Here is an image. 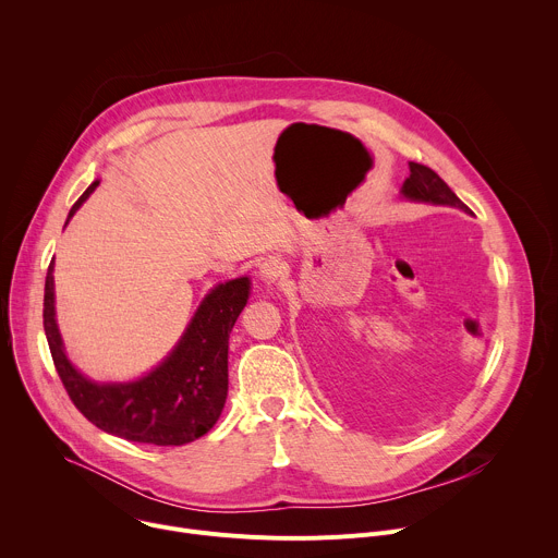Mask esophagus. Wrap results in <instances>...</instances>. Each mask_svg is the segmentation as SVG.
Segmentation results:
<instances>
[{"mask_svg": "<svg viewBox=\"0 0 558 558\" xmlns=\"http://www.w3.org/2000/svg\"><path fill=\"white\" fill-rule=\"evenodd\" d=\"M282 263H280V258H276V256H269V258H265L263 263H260V278L267 282V284H271V282H276V280H280V276H282Z\"/></svg>", "mask_w": 558, "mask_h": 558, "instance_id": "34e87169", "label": "esophagus"}]
</instances>
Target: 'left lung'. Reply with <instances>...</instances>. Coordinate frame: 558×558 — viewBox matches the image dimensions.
Here are the masks:
<instances>
[{"mask_svg":"<svg viewBox=\"0 0 558 558\" xmlns=\"http://www.w3.org/2000/svg\"><path fill=\"white\" fill-rule=\"evenodd\" d=\"M411 177L402 185V194L411 201H422V203H433V205H446V207H459L463 211H470L457 194L439 179L437 172L422 163H409Z\"/></svg>","mask_w":558,"mask_h":558,"instance_id":"left-lung-1","label":"left lung"}]
</instances>
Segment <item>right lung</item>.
<instances>
[{
    "mask_svg": "<svg viewBox=\"0 0 558 558\" xmlns=\"http://www.w3.org/2000/svg\"><path fill=\"white\" fill-rule=\"evenodd\" d=\"M95 181L72 205L68 220L95 192ZM65 220V222H68ZM54 260L46 274L44 331L54 368L72 404L97 428L128 441L183 446L203 437L220 417L227 400L229 333L250 298V278L216 284L172 353L145 377L97 384L65 357L54 320Z\"/></svg>",
    "mask_w": 558,
    "mask_h": 558,
    "instance_id": "obj_1",
    "label": "right lung"
}]
</instances>
